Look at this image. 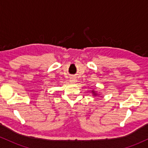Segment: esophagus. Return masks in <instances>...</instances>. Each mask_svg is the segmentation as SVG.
<instances>
[{"label":"esophagus","mask_w":148,"mask_h":148,"mask_svg":"<svg viewBox=\"0 0 148 148\" xmlns=\"http://www.w3.org/2000/svg\"><path fill=\"white\" fill-rule=\"evenodd\" d=\"M69 81H70V83H72V84H74V83L76 82V78H75V77H72V78H70V79H69Z\"/></svg>","instance_id":"esophagus-1"}]
</instances>
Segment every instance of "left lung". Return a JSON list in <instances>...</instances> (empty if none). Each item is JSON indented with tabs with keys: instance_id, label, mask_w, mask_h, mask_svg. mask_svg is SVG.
I'll list each match as a JSON object with an SVG mask.
<instances>
[{
	"instance_id": "obj_1",
	"label": "left lung",
	"mask_w": 148,
	"mask_h": 148,
	"mask_svg": "<svg viewBox=\"0 0 148 148\" xmlns=\"http://www.w3.org/2000/svg\"><path fill=\"white\" fill-rule=\"evenodd\" d=\"M91 92H92V94L93 95V96L99 95H100V94H99V93H97L96 91H95V90H91Z\"/></svg>"
}]
</instances>
